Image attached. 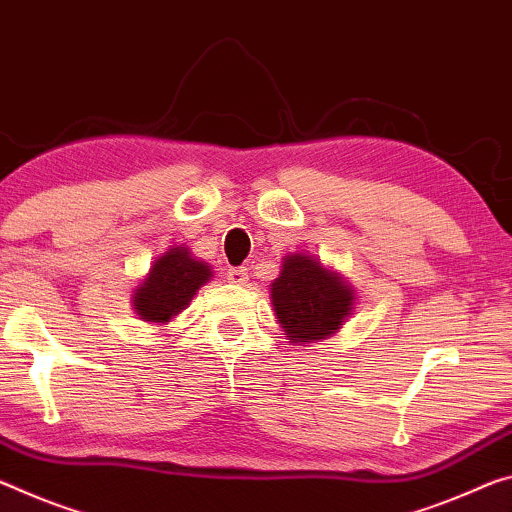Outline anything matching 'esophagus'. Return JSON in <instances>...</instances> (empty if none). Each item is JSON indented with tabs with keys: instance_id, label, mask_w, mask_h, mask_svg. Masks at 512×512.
Wrapping results in <instances>:
<instances>
[{
	"instance_id": "34e87169",
	"label": "esophagus",
	"mask_w": 512,
	"mask_h": 512,
	"mask_svg": "<svg viewBox=\"0 0 512 512\" xmlns=\"http://www.w3.org/2000/svg\"><path fill=\"white\" fill-rule=\"evenodd\" d=\"M225 278L232 282V285H246L248 282V269L246 266H234V269H227Z\"/></svg>"
}]
</instances>
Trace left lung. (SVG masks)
I'll return each instance as SVG.
<instances>
[{"label":"left lung","mask_w":512,"mask_h":512,"mask_svg":"<svg viewBox=\"0 0 512 512\" xmlns=\"http://www.w3.org/2000/svg\"><path fill=\"white\" fill-rule=\"evenodd\" d=\"M275 316L296 342L326 339L351 312L353 291L335 273L305 255H291L271 285Z\"/></svg>","instance_id":"8db88e82"}]
</instances>
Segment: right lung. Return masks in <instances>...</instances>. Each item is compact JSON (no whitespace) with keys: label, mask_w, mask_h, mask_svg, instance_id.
I'll use <instances>...</instances> for the list:
<instances>
[{"label":"right lung","mask_w":512,"mask_h":512,"mask_svg":"<svg viewBox=\"0 0 512 512\" xmlns=\"http://www.w3.org/2000/svg\"><path fill=\"white\" fill-rule=\"evenodd\" d=\"M207 264L198 262L186 248H170L150 269V275L134 294V310L145 321L166 323L180 314L196 291L209 280Z\"/></svg>","instance_id":"1"}]
</instances>
